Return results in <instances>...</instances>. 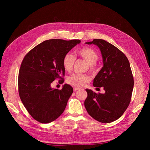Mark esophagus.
<instances>
[{
	"instance_id": "esophagus-1",
	"label": "esophagus",
	"mask_w": 150,
	"mask_h": 150,
	"mask_svg": "<svg viewBox=\"0 0 150 150\" xmlns=\"http://www.w3.org/2000/svg\"><path fill=\"white\" fill-rule=\"evenodd\" d=\"M78 89H79V88H74V91H76Z\"/></svg>"
}]
</instances>
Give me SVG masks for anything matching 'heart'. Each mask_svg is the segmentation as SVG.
<instances>
[{
	"label": "heart",
	"instance_id": "b5f03b06",
	"mask_svg": "<svg viewBox=\"0 0 150 150\" xmlns=\"http://www.w3.org/2000/svg\"><path fill=\"white\" fill-rule=\"evenodd\" d=\"M76 55L82 57L89 64L91 70H94L96 63L98 60V55L94 50L89 47H83L77 51ZM75 61L74 57L70 53H67L64 56L62 60V65L66 71H70L73 67ZM90 80V77L86 74H73L67 78V83L74 86L75 88H81L85 83Z\"/></svg>",
	"mask_w": 150,
	"mask_h": 150
}]
</instances>
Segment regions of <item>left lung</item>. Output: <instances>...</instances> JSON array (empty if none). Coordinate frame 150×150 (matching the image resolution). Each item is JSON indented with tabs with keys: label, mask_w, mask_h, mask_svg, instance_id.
<instances>
[{
	"label": "left lung",
	"mask_w": 150,
	"mask_h": 150,
	"mask_svg": "<svg viewBox=\"0 0 150 150\" xmlns=\"http://www.w3.org/2000/svg\"><path fill=\"white\" fill-rule=\"evenodd\" d=\"M86 44H93L100 49L103 67L94 78L93 86L103 87L105 93L96 94L86 89L84 106L94 120L109 123L120 118L131 101L134 80L129 62L120 49L106 40L93 39Z\"/></svg>",
	"instance_id": "obj_1"
}]
</instances>
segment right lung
Masks as SVG:
<instances>
[{"label":"right lung","instance_id":"obj_1","mask_svg":"<svg viewBox=\"0 0 150 150\" xmlns=\"http://www.w3.org/2000/svg\"><path fill=\"white\" fill-rule=\"evenodd\" d=\"M80 42L78 39L47 40L24 57L18 78L19 96L36 121L49 123L64 112L73 89L66 84L59 90L52 88L51 84L55 79L62 80L65 73L63 58Z\"/></svg>","mask_w":150,"mask_h":150}]
</instances>
